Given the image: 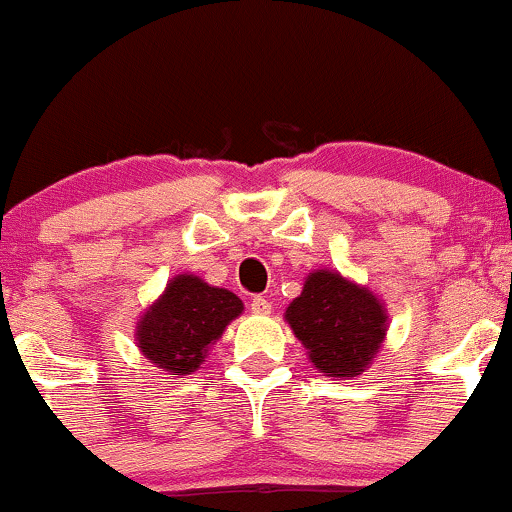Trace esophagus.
Here are the masks:
<instances>
[{
  "label": "esophagus",
  "mask_w": 512,
  "mask_h": 512,
  "mask_svg": "<svg viewBox=\"0 0 512 512\" xmlns=\"http://www.w3.org/2000/svg\"><path fill=\"white\" fill-rule=\"evenodd\" d=\"M250 310L257 315H269L272 313V303L267 301V296H255L250 301Z\"/></svg>",
  "instance_id": "esophagus-1"
}]
</instances>
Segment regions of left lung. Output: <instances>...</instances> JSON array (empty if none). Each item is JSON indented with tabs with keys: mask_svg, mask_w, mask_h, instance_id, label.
Here are the masks:
<instances>
[{
	"mask_svg": "<svg viewBox=\"0 0 512 512\" xmlns=\"http://www.w3.org/2000/svg\"><path fill=\"white\" fill-rule=\"evenodd\" d=\"M286 320L315 368L332 378L361 375L383 344L387 325L383 305L373 293L325 269L305 279Z\"/></svg>",
	"mask_w": 512,
	"mask_h": 512,
	"instance_id": "obj_1",
	"label": "left lung"
}]
</instances>
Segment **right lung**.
<instances>
[{"mask_svg":"<svg viewBox=\"0 0 512 512\" xmlns=\"http://www.w3.org/2000/svg\"><path fill=\"white\" fill-rule=\"evenodd\" d=\"M240 313L243 303L236 293L214 289L199 276L180 274L139 322V349L168 375H190Z\"/></svg>","mask_w":512,"mask_h":512,"instance_id":"right-lung-1","label":"right lung"}]
</instances>
